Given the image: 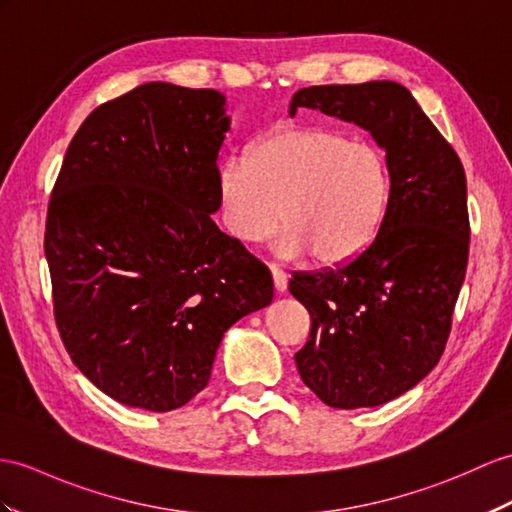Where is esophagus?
I'll return each mask as SVG.
<instances>
[{"label": "esophagus", "instance_id": "34e87169", "mask_svg": "<svg viewBox=\"0 0 512 512\" xmlns=\"http://www.w3.org/2000/svg\"><path fill=\"white\" fill-rule=\"evenodd\" d=\"M271 276H273V284H276V291H286V284H289V276L278 267V265H269Z\"/></svg>", "mask_w": 512, "mask_h": 512}]
</instances>
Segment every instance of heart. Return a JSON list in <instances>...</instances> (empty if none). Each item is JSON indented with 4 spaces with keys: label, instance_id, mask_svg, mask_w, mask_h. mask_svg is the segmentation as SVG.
Listing matches in <instances>:
<instances>
[{
    "label": "heart",
    "instance_id": "1",
    "mask_svg": "<svg viewBox=\"0 0 512 512\" xmlns=\"http://www.w3.org/2000/svg\"><path fill=\"white\" fill-rule=\"evenodd\" d=\"M389 199V167L378 145L326 128H278L247 158L219 171L223 221L243 243L278 228L282 256L310 252L321 265L358 256L376 236Z\"/></svg>",
    "mask_w": 512,
    "mask_h": 512
}]
</instances>
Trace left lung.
<instances>
[{"instance_id":"8db88e82","label":"left lung","mask_w":512,"mask_h":512,"mask_svg":"<svg viewBox=\"0 0 512 512\" xmlns=\"http://www.w3.org/2000/svg\"><path fill=\"white\" fill-rule=\"evenodd\" d=\"M297 108L371 132L391 191L371 243L347 263L295 271L289 291L310 313L299 378L332 408H371L426 378L443 356L469 258L463 162L406 86L391 80L297 91Z\"/></svg>"}]
</instances>
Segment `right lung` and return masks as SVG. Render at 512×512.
Listing matches in <instances>:
<instances>
[{
  "label": "right lung",
  "mask_w": 512,
  "mask_h": 512,
  "mask_svg": "<svg viewBox=\"0 0 512 512\" xmlns=\"http://www.w3.org/2000/svg\"><path fill=\"white\" fill-rule=\"evenodd\" d=\"M226 99L149 82L97 106L52 189L45 258L73 365L112 400L152 413L191 402L232 323L265 308V263L221 232Z\"/></svg>",
  "instance_id": "obj_1"
}]
</instances>
